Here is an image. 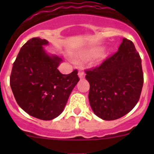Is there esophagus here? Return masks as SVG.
Returning a JSON list of instances; mask_svg holds the SVG:
<instances>
[{
    "mask_svg": "<svg viewBox=\"0 0 154 154\" xmlns=\"http://www.w3.org/2000/svg\"><path fill=\"white\" fill-rule=\"evenodd\" d=\"M78 75H79V77L80 79H84V77H85V74H84L83 72H82V71L79 72Z\"/></svg>",
    "mask_w": 154,
    "mask_h": 154,
    "instance_id": "34e87169",
    "label": "esophagus"
}]
</instances>
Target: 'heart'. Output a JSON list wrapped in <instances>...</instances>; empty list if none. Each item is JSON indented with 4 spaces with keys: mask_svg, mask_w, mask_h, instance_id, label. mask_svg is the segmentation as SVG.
<instances>
[{
    "mask_svg": "<svg viewBox=\"0 0 154 154\" xmlns=\"http://www.w3.org/2000/svg\"><path fill=\"white\" fill-rule=\"evenodd\" d=\"M102 49H103V48L99 47H99H95L92 48H90V49L87 50L85 52L81 54V55L77 58V60H78L79 62H85V61L90 60L91 58H94L95 56L99 55V52L102 51ZM106 55H105V54H101V55L99 56V58L100 60H103L104 58H106Z\"/></svg>",
    "mask_w": 154,
    "mask_h": 154,
    "instance_id": "b5f03b06",
    "label": "heart"
}]
</instances>
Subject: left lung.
<instances>
[{
    "instance_id": "8db88e82",
    "label": "left lung",
    "mask_w": 154,
    "mask_h": 154,
    "mask_svg": "<svg viewBox=\"0 0 154 154\" xmlns=\"http://www.w3.org/2000/svg\"><path fill=\"white\" fill-rule=\"evenodd\" d=\"M141 62L134 44L123 38L113 55L99 67L85 71L89 103L98 117L117 119L135 107L143 85Z\"/></svg>"
}]
</instances>
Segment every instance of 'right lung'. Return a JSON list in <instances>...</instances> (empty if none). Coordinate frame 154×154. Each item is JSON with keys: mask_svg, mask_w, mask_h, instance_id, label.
Returning a JSON list of instances; mask_svg holds the SVG:
<instances>
[{"mask_svg": "<svg viewBox=\"0 0 154 154\" xmlns=\"http://www.w3.org/2000/svg\"><path fill=\"white\" fill-rule=\"evenodd\" d=\"M48 42L30 39L14 62L10 85L16 102L24 112L42 120L55 119L63 112L71 92L79 81L77 70L63 75L58 70L62 59L49 55L43 46Z\"/></svg>", "mask_w": 154, "mask_h": 154, "instance_id": "1", "label": "right lung"}]
</instances>
